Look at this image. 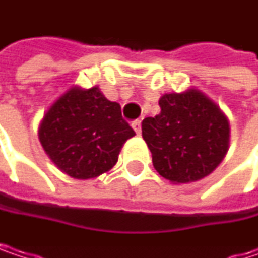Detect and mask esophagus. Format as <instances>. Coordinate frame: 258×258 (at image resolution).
Masks as SVG:
<instances>
[{
    "label": "esophagus",
    "mask_w": 258,
    "mask_h": 258,
    "mask_svg": "<svg viewBox=\"0 0 258 258\" xmlns=\"http://www.w3.org/2000/svg\"><path fill=\"white\" fill-rule=\"evenodd\" d=\"M132 127H134V131L137 132V135L141 134V121H140V120H135V121L132 123Z\"/></svg>",
    "instance_id": "obj_1"
}]
</instances>
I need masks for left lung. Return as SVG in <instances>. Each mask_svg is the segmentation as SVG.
<instances>
[{"instance_id": "1", "label": "left lung", "mask_w": 258, "mask_h": 258, "mask_svg": "<svg viewBox=\"0 0 258 258\" xmlns=\"http://www.w3.org/2000/svg\"><path fill=\"white\" fill-rule=\"evenodd\" d=\"M159 106L161 112L141 124L155 170L176 185L213 173L230 144V123L221 108L197 88L165 93Z\"/></svg>"}]
</instances>
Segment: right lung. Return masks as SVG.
I'll return each instance as SVG.
<instances>
[{
  "instance_id": "1",
  "label": "right lung",
  "mask_w": 258,
  "mask_h": 258,
  "mask_svg": "<svg viewBox=\"0 0 258 258\" xmlns=\"http://www.w3.org/2000/svg\"><path fill=\"white\" fill-rule=\"evenodd\" d=\"M134 135L121 117V106L108 100L99 87L69 88L39 126L45 153L63 173L79 180L109 171Z\"/></svg>"
}]
</instances>
